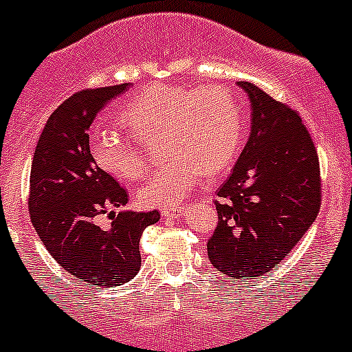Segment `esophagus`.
Instances as JSON below:
<instances>
[{
    "mask_svg": "<svg viewBox=\"0 0 352 352\" xmlns=\"http://www.w3.org/2000/svg\"><path fill=\"white\" fill-rule=\"evenodd\" d=\"M183 209L182 206H176V208H164L162 209V216H166V218H179V216L183 214Z\"/></svg>",
    "mask_w": 352,
    "mask_h": 352,
    "instance_id": "34e87169",
    "label": "esophagus"
}]
</instances>
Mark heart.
<instances>
[{"label": "heart", "instance_id": "obj_1", "mask_svg": "<svg viewBox=\"0 0 352 352\" xmlns=\"http://www.w3.org/2000/svg\"><path fill=\"white\" fill-rule=\"evenodd\" d=\"M120 120L140 143L162 140L167 164L138 192L148 208L179 204L204 174L230 166L243 143V111L227 87H182L153 83L125 104ZM96 164L113 178L131 183L146 173V153L115 131L92 140Z\"/></svg>", "mask_w": 352, "mask_h": 352}]
</instances>
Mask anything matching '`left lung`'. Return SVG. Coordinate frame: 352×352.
Wrapping results in <instances>:
<instances>
[{
	"mask_svg": "<svg viewBox=\"0 0 352 352\" xmlns=\"http://www.w3.org/2000/svg\"><path fill=\"white\" fill-rule=\"evenodd\" d=\"M239 87L251 102V132L216 192L208 254L214 269L248 283L285 260L309 230L321 206V176L300 115L253 83Z\"/></svg>",
	"mask_w": 352,
	"mask_h": 352,
	"instance_id": "left-lung-1",
	"label": "left lung"
}]
</instances>
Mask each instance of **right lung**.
Listing matches in <instances>:
<instances>
[{
    "instance_id": "right-lung-1",
    "label": "right lung",
    "mask_w": 352,
    "mask_h": 352,
    "mask_svg": "<svg viewBox=\"0 0 352 352\" xmlns=\"http://www.w3.org/2000/svg\"><path fill=\"white\" fill-rule=\"evenodd\" d=\"M129 83L80 90L52 113L34 150L29 178V214L52 258L80 283L120 286L140 272V239L160 220L159 211L111 209L127 192L98 167L89 146L96 115ZM108 214L109 228L97 218Z\"/></svg>"
}]
</instances>
